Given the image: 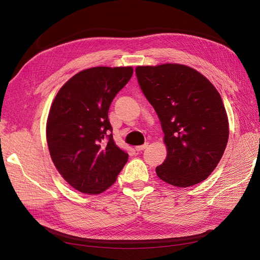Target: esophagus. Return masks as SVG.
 Returning a JSON list of instances; mask_svg holds the SVG:
<instances>
[{"instance_id":"esophagus-1","label":"esophagus","mask_w":260,"mask_h":260,"mask_svg":"<svg viewBox=\"0 0 260 260\" xmlns=\"http://www.w3.org/2000/svg\"><path fill=\"white\" fill-rule=\"evenodd\" d=\"M147 146H148V143H145V144H143V145H139V146H136V151H138V152H141V151H143V149H145Z\"/></svg>"}]
</instances>
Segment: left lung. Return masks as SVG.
I'll return each instance as SVG.
<instances>
[{
	"label": "left lung",
	"instance_id": "8db88e82",
	"mask_svg": "<svg viewBox=\"0 0 260 260\" xmlns=\"http://www.w3.org/2000/svg\"><path fill=\"white\" fill-rule=\"evenodd\" d=\"M141 90L154 107L164 132L167 158L156 167L165 182L178 187L208 178L229 138L222 99L198 70L180 64L138 66Z\"/></svg>",
	"mask_w": 260,
	"mask_h": 260
}]
</instances>
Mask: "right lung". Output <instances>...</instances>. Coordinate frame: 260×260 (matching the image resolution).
<instances>
[{
    "label": "right lung",
    "instance_id": "add662e5",
    "mask_svg": "<svg viewBox=\"0 0 260 260\" xmlns=\"http://www.w3.org/2000/svg\"><path fill=\"white\" fill-rule=\"evenodd\" d=\"M132 74V67L82 70L53 101L46 122L51 158L61 177L81 193L104 192L128 160L114 142L108 109Z\"/></svg>",
    "mask_w": 260,
    "mask_h": 260
}]
</instances>
